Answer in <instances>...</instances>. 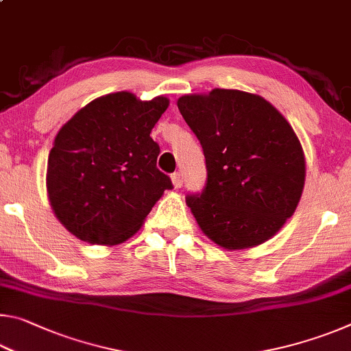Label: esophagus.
<instances>
[{
	"label": "esophagus",
	"mask_w": 351,
	"mask_h": 351,
	"mask_svg": "<svg viewBox=\"0 0 351 351\" xmlns=\"http://www.w3.org/2000/svg\"><path fill=\"white\" fill-rule=\"evenodd\" d=\"M171 182H173L175 189H180L182 186V171H175V173L171 175Z\"/></svg>",
	"instance_id": "1"
}]
</instances>
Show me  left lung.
Segmentation results:
<instances>
[{
	"label": "left lung",
	"mask_w": 351,
	"mask_h": 351,
	"mask_svg": "<svg viewBox=\"0 0 351 351\" xmlns=\"http://www.w3.org/2000/svg\"><path fill=\"white\" fill-rule=\"evenodd\" d=\"M206 158L204 189L187 195L203 232L226 249L257 246L293 215L305 184L300 142L263 97L237 90L178 100Z\"/></svg>",
	"instance_id": "8db88e82"
}]
</instances>
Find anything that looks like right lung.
<instances>
[{"label": "right lung", "instance_id": "obj_1", "mask_svg": "<svg viewBox=\"0 0 351 351\" xmlns=\"http://www.w3.org/2000/svg\"><path fill=\"white\" fill-rule=\"evenodd\" d=\"M169 100L141 102L130 93L99 97L58 132L47 159V193L71 234L96 245H117L136 234L164 190L161 152L152 130Z\"/></svg>", "mask_w": 351, "mask_h": 351}]
</instances>
